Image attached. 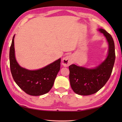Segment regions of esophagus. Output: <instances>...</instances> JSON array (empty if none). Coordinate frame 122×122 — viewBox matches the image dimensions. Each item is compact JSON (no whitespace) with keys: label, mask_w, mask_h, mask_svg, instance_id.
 Masks as SVG:
<instances>
[{"label":"esophagus","mask_w":122,"mask_h":122,"mask_svg":"<svg viewBox=\"0 0 122 122\" xmlns=\"http://www.w3.org/2000/svg\"><path fill=\"white\" fill-rule=\"evenodd\" d=\"M73 62V56L68 55L64 57L62 59V64L64 66L68 67Z\"/></svg>","instance_id":"1"}]
</instances>
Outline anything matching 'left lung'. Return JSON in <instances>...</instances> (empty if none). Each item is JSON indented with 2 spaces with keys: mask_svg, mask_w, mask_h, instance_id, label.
<instances>
[{
  "mask_svg": "<svg viewBox=\"0 0 122 122\" xmlns=\"http://www.w3.org/2000/svg\"><path fill=\"white\" fill-rule=\"evenodd\" d=\"M102 33L108 43L107 55L105 59L95 68H88L76 64L69 66V79L71 88L76 94L89 95L97 93L104 86L110 77L115 62V45L112 36L102 28Z\"/></svg>",
  "mask_w": 122,
  "mask_h": 122,
  "instance_id": "left-lung-1",
  "label": "left lung"
}]
</instances>
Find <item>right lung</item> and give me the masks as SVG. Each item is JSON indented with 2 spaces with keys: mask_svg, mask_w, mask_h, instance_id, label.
<instances>
[{
  "mask_svg": "<svg viewBox=\"0 0 122 122\" xmlns=\"http://www.w3.org/2000/svg\"><path fill=\"white\" fill-rule=\"evenodd\" d=\"M10 48V70L14 81L27 94L39 96L46 94L52 87L54 80L60 69L61 59L46 66L35 70H30L20 66L15 56L14 38Z\"/></svg>",
  "mask_w": 122,
  "mask_h": 122,
  "instance_id": "1",
  "label": "right lung"
}]
</instances>
